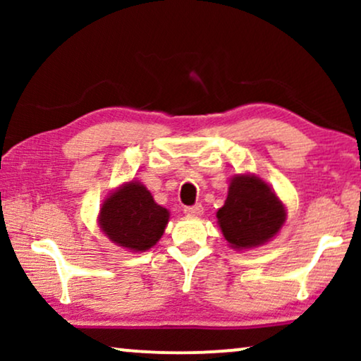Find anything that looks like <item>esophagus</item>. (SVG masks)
<instances>
[{"instance_id":"obj_1","label":"esophagus","mask_w":361,"mask_h":361,"mask_svg":"<svg viewBox=\"0 0 361 361\" xmlns=\"http://www.w3.org/2000/svg\"><path fill=\"white\" fill-rule=\"evenodd\" d=\"M184 214L189 215V216H199V215L204 214V207H202L200 204L192 205V207H185Z\"/></svg>"}]
</instances>
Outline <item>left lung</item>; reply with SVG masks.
I'll return each instance as SVG.
<instances>
[{"label":"left lung","mask_w":361,"mask_h":361,"mask_svg":"<svg viewBox=\"0 0 361 361\" xmlns=\"http://www.w3.org/2000/svg\"><path fill=\"white\" fill-rule=\"evenodd\" d=\"M216 219L231 248L248 250L279 233L286 221V207L259 177L238 174L230 180L228 195Z\"/></svg>","instance_id":"1"}]
</instances>
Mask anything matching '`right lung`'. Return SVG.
<instances>
[{"label": "right lung", "instance_id": "add662e5", "mask_svg": "<svg viewBox=\"0 0 361 361\" xmlns=\"http://www.w3.org/2000/svg\"><path fill=\"white\" fill-rule=\"evenodd\" d=\"M169 210L157 205L141 182L131 180L108 195L102 204L98 225L113 243L123 248L146 251L164 233Z\"/></svg>", "mask_w": 361, "mask_h": 361}]
</instances>
